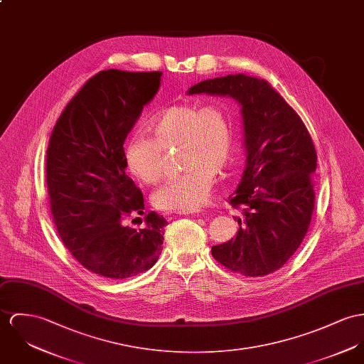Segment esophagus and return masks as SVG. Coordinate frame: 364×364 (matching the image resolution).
Instances as JSON below:
<instances>
[{
  "label": "esophagus",
  "mask_w": 364,
  "mask_h": 364,
  "mask_svg": "<svg viewBox=\"0 0 364 364\" xmlns=\"http://www.w3.org/2000/svg\"><path fill=\"white\" fill-rule=\"evenodd\" d=\"M203 215V210H199V209H191V210H183V212H178V215Z\"/></svg>",
  "instance_id": "34e87169"
}]
</instances>
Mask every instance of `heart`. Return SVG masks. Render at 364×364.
<instances>
[{
	"mask_svg": "<svg viewBox=\"0 0 364 364\" xmlns=\"http://www.w3.org/2000/svg\"><path fill=\"white\" fill-rule=\"evenodd\" d=\"M146 133L126 142L127 170L141 183L154 186L165 176V152L178 146L181 173L170 178L154 196L162 210H191L203 205L216 181L232 165L235 130L232 114L223 102H186L154 114Z\"/></svg>",
	"mask_w": 364,
	"mask_h": 364,
	"instance_id": "b5f03b06",
	"label": "heart"
}]
</instances>
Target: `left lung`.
Returning <instances> with one entry per match:
<instances>
[{
  "instance_id": "obj_1",
  "label": "left lung",
  "mask_w": 364,
  "mask_h": 364,
  "mask_svg": "<svg viewBox=\"0 0 364 364\" xmlns=\"http://www.w3.org/2000/svg\"><path fill=\"white\" fill-rule=\"evenodd\" d=\"M228 95L242 107L247 168L228 198L242 213L235 238L212 247L213 257L245 277L282 267L302 244L314 209L317 154L308 129L272 84L244 73L203 80L193 94Z\"/></svg>"
}]
</instances>
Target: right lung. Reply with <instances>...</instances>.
Listing matches in <instances>:
<instances>
[{
  "label": "right lung",
  "mask_w": 364,
  "mask_h": 364,
  "mask_svg": "<svg viewBox=\"0 0 364 364\" xmlns=\"http://www.w3.org/2000/svg\"><path fill=\"white\" fill-rule=\"evenodd\" d=\"M162 72L108 69L88 79L53 129L47 186L58 234L88 272L122 280L151 269L162 251L166 219L156 212L144 227V196L126 174L123 142L159 90Z\"/></svg>",
  "instance_id": "right-lung-1"
}]
</instances>
